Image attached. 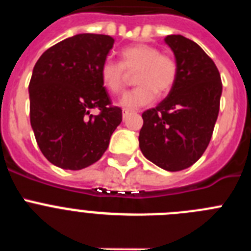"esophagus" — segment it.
I'll list each match as a JSON object with an SVG mask.
<instances>
[{
	"label": "esophagus",
	"mask_w": 251,
	"mask_h": 251,
	"mask_svg": "<svg viewBox=\"0 0 251 251\" xmlns=\"http://www.w3.org/2000/svg\"><path fill=\"white\" fill-rule=\"evenodd\" d=\"M134 112H130V110H123V119H126L128 117V115L133 114Z\"/></svg>",
	"instance_id": "1"
}]
</instances>
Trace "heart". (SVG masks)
I'll return each instance as SVG.
<instances>
[{
  "label": "heart",
  "instance_id": "obj_1",
  "mask_svg": "<svg viewBox=\"0 0 251 251\" xmlns=\"http://www.w3.org/2000/svg\"><path fill=\"white\" fill-rule=\"evenodd\" d=\"M134 73L138 85L124 94L119 105L137 109L154 100L156 94H166L172 89L177 77L176 61L152 45L134 44L122 49L121 63L105 60L100 66V79L105 89L119 94L127 83V73Z\"/></svg>",
  "mask_w": 251,
  "mask_h": 251
}]
</instances>
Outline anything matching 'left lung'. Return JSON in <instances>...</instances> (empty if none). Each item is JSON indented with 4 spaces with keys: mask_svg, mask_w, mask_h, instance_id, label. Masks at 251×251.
Returning a JSON list of instances; mask_svg holds the SVG:
<instances>
[{
    "mask_svg": "<svg viewBox=\"0 0 251 251\" xmlns=\"http://www.w3.org/2000/svg\"><path fill=\"white\" fill-rule=\"evenodd\" d=\"M176 59L175 85L156 108L142 114L139 148L158 167L176 172L192 166L207 148L223 93L220 73L195 41L168 35Z\"/></svg>",
    "mask_w": 251,
    "mask_h": 251,
    "instance_id": "obj_1",
    "label": "left lung"
}]
</instances>
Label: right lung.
Masks as SVG:
<instances>
[{"instance_id": "right-lung-1", "label": "right lung", "mask_w": 251, "mask_h": 251, "mask_svg": "<svg viewBox=\"0 0 251 251\" xmlns=\"http://www.w3.org/2000/svg\"><path fill=\"white\" fill-rule=\"evenodd\" d=\"M108 35L79 34L51 46L35 64L28 85L30 122L40 151L64 170L100 159L122 122L110 105L100 66L113 48ZM97 107L98 116L90 114Z\"/></svg>"}]
</instances>
